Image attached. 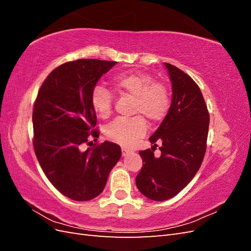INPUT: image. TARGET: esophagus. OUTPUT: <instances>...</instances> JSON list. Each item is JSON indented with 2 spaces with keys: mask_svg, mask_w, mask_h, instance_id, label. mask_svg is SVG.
Segmentation results:
<instances>
[{
  "mask_svg": "<svg viewBox=\"0 0 251 251\" xmlns=\"http://www.w3.org/2000/svg\"><path fill=\"white\" fill-rule=\"evenodd\" d=\"M121 153H123V156H127L128 154L132 153V151L126 149V148H123V149H121Z\"/></svg>",
  "mask_w": 251,
  "mask_h": 251,
  "instance_id": "obj_1",
  "label": "esophagus"
}]
</instances>
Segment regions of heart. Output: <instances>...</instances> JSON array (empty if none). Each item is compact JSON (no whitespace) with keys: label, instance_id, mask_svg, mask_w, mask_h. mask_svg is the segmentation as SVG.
I'll return each instance as SVG.
<instances>
[{"label":"heart","instance_id":"heart-1","mask_svg":"<svg viewBox=\"0 0 251 251\" xmlns=\"http://www.w3.org/2000/svg\"><path fill=\"white\" fill-rule=\"evenodd\" d=\"M113 85L121 94L134 97L132 118L116 119L107 127V137L123 147L131 148L148 131L146 119L157 125L166 117L171 108V93L163 81L154 80L150 73L141 71L124 72L116 75ZM91 105L98 116L108 118L112 114L113 96L102 86H95L90 96Z\"/></svg>","mask_w":251,"mask_h":251}]
</instances>
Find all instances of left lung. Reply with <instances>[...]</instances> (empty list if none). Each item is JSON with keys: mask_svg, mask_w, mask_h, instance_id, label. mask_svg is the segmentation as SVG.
<instances>
[{"mask_svg": "<svg viewBox=\"0 0 251 251\" xmlns=\"http://www.w3.org/2000/svg\"><path fill=\"white\" fill-rule=\"evenodd\" d=\"M172 80L173 100L168 115L151 136L153 149L139 151L144 162L136 176L142 195L154 201L173 198L195 177L206 151L209 113L199 86L179 68L164 63ZM162 156L156 158L155 142Z\"/></svg>", "mask_w": 251, "mask_h": 251, "instance_id": "obj_1", "label": "left lung"}]
</instances>
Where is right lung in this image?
Here are the masks:
<instances>
[{"label":"right lung","mask_w":251,"mask_h":251,"mask_svg":"<svg viewBox=\"0 0 251 251\" xmlns=\"http://www.w3.org/2000/svg\"><path fill=\"white\" fill-rule=\"evenodd\" d=\"M116 62L81 58L53 70L33 104V148L46 177L59 193L75 201L94 199L104 188L121 157L116 143L97 141L96 113L90 96Z\"/></svg>","instance_id":"add662e5"}]
</instances>
